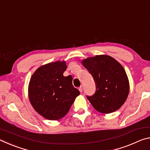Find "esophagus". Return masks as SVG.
I'll return each instance as SVG.
<instances>
[{
  "label": "esophagus",
  "instance_id": "obj_1",
  "mask_svg": "<svg viewBox=\"0 0 150 150\" xmlns=\"http://www.w3.org/2000/svg\"><path fill=\"white\" fill-rule=\"evenodd\" d=\"M79 91L81 93L83 92V87H80L79 88Z\"/></svg>",
  "mask_w": 150,
  "mask_h": 150
}]
</instances>
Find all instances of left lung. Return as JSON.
<instances>
[{"instance_id":"left-lung-1","label":"left lung","mask_w":150,"mask_h":150,"mask_svg":"<svg viewBox=\"0 0 150 150\" xmlns=\"http://www.w3.org/2000/svg\"><path fill=\"white\" fill-rule=\"evenodd\" d=\"M81 62L95 82V93L87 96L95 110L109 114L120 108L130 90L128 76L120 63L107 55L88 57Z\"/></svg>"}]
</instances>
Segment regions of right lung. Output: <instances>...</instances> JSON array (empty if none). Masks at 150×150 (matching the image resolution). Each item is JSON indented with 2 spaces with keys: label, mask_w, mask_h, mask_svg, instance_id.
Here are the masks:
<instances>
[{
  "label": "right lung",
  "mask_w": 150,
  "mask_h": 150,
  "mask_svg": "<svg viewBox=\"0 0 150 150\" xmlns=\"http://www.w3.org/2000/svg\"><path fill=\"white\" fill-rule=\"evenodd\" d=\"M67 69L65 61L40 66L30 78L28 96L38 113L50 120L63 118L80 95L72 84L71 75L63 76Z\"/></svg>",
  "instance_id": "add662e5"
}]
</instances>
